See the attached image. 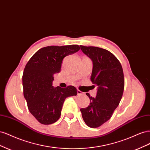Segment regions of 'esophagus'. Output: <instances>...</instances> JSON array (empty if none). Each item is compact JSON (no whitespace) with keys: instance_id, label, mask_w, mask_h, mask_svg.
I'll return each instance as SVG.
<instances>
[{"instance_id":"34e87169","label":"esophagus","mask_w":150,"mask_h":150,"mask_svg":"<svg viewBox=\"0 0 150 150\" xmlns=\"http://www.w3.org/2000/svg\"><path fill=\"white\" fill-rule=\"evenodd\" d=\"M77 93H78V95H81V94H84L83 92H81V91H79V89H78V91H77Z\"/></svg>"}]
</instances>
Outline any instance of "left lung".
<instances>
[{"label": "left lung", "instance_id": "1", "mask_svg": "<svg viewBox=\"0 0 150 150\" xmlns=\"http://www.w3.org/2000/svg\"><path fill=\"white\" fill-rule=\"evenodd\" d=\"M80 47L93 62L91 80L98 86L96 96L86 93L90 104L80 111L85 123L97 128L111 118L119 105L125 86L123 71L118 59L107 50L93 46Z\"/></svg>", "mask_w": 150, "mask_h": 150}]
</instances>
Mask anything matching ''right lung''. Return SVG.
<instances>
[{"label":"right lung","instance_id":"right-lung-1","mask_svg":"<svg viewBox=\"0 0 150 150\" xmlns=\"http://www.w3.org/2000/svg\"><path fill=\"white\" fill-rule=\"evenodd\" d=\"M78 45L47 46L32 56L22 76L24 96L30 112L40 123L51 125L60 117L65 99L77 95L72 86L54 87V74L61 71L66 56L78 52Z\"/></svg>","mask_w":150,"mask_h":150}]
</instances>
